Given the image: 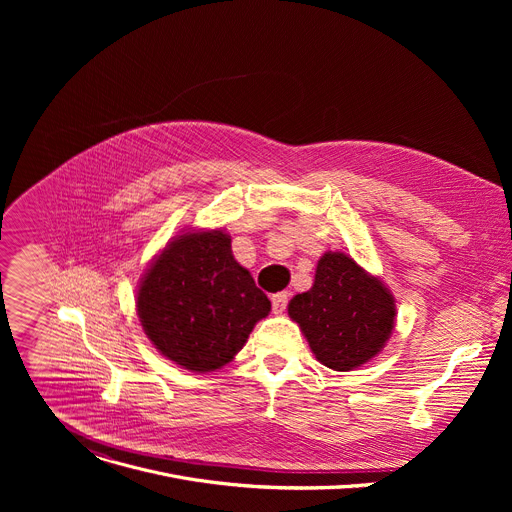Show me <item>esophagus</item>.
<instances>
[{
  "label": "esophagus",
  "instance_id": "obj_1",
  "mask_svg": "<svg viewBox=\"0 0 512 512\" xmlns=\"http://www.w3.org/2000/svg\"><path fill=\"white\" fill-rule=\"evenodd\" d=\"M287 300H289V296L285 294V291H279V294H275V296L271 298L273 312H275V314H283L285 308H287Z\"/></svg>",
  "mask_w": 512,
  "mask_h": 512
}]
</instances>
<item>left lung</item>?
<instances>
[{
	"label": "left lung",
	"instance_id": "8db88e82",
	"mask_svg": "<svg viewBox=\"0 0 512 512\" xmlns=\"http://www.w3.org/2000/svg\"><path fill=\"white\" fill-rule=\"evenodd\" d=\"M312 352L332 371H352L377 356L395 326V300L385 283L346 253H324L310 291L287 306Z\"/></svg>",
	"mask_w": 512,
	"mask_h": 512
}]
</instances>
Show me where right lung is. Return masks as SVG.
<instances>
[{
	"mask_svg": "<svg viewBox=\"0 0 512 512\" xmlns=\"http://www.w3.org/2000/svg\"><path fill=\"white\" fill-rule=\"evenodd\" d=\"M271 302L231 251L225 231H188L168 243L137 289L152 344L182 369L210 373L245 346Z\"/></svg>",
	"mask_w": 512,
	"mask_h": 512,
	"instance_id": "1",
	"label": "right lung"
}]
</instances>
